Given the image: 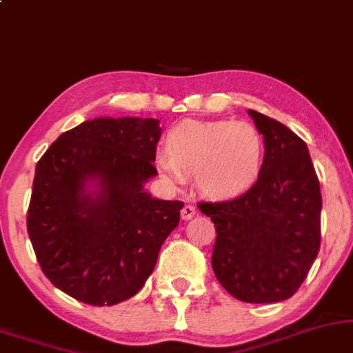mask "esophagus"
<instances>
[{"label": "esophagus", "mask_w": 353, "mask_h": 353, "mask_svg": "<svg viewBox=\"0 0 353 353\" xmlns=\"http://www.w3.org/2000/svg\"><path fill=\"white\" fill-rule=\"evenodd\" d=\"M195 214H197V209H195L194 205H189V203L188 205L182 207V210H181V217L184 220H190Z\"/></svg>", "instance_id": "1"}]
</instances>
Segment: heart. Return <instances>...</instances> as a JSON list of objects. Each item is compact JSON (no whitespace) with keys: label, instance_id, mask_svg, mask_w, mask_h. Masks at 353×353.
Listing matches in <instances>:
<instances>
[{"label":"heart","instance_id":"obj_1","mask_svg":"<svg viewBox=\"0 0 353 353\" xmlns=\"http://www.w3.org/2000/svg\"><path fill=\"white\" fill-rule=\"evenodd\" d=\"M165 152L156 169L165 181L182 184L195 174V184L212 199L245 194L261 174L265 141L246 121L185 120L169 130Z\"/></svg>","mask_w":353,"mask_h":353}]
</instances>
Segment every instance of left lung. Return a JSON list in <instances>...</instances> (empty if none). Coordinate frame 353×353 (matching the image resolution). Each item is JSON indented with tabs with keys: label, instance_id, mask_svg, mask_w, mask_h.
Here are the masks:
<instances>
[{
	"label": "left lung",
	"instance_id": "obj_1",
	"mask_svg": "<svg viewBox=\"0 0 353 353\" xmlns=\"http://www.w3.org/2000/svg\"><path fill=\"white\" fill-rule=\"evenodd\" d=\"M248 114L265 141L260 177L240 197L199 209L217 230L219 283L243 303L271 304L299 290L319 253L322 197L303 139L266 114Z\"/></svg>",
	"mask_w": 353,
	"mask_h": 353
}]
</instances>
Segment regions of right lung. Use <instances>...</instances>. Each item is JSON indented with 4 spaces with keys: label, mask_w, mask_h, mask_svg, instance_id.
Listing matches in <instances>:
<instances>
[{
    "label": "right lung",
    "mask_w": 353,
    "mask_h": 353,
    "mask_svg": "<svg viewBox=\"0 0 353 353\" xmlns=\"http://www.w3.org/2000/svg\"><path fill=\"white\" fill-rule=\"evenodd\" d=\"M161 138L154 118H95L59 136L36 165L28 233L42 273L80 303L113 305L154 270L181 201L144 190Z\"/></svg>",
    "instance_id": "right-lung-1"
}]
</instances>
